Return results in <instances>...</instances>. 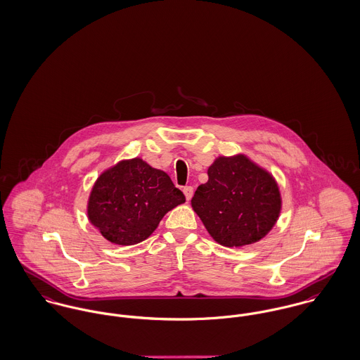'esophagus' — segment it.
<instances>
[{
  "instance_id": "esophagus-1",
  "label": "esophagus",
  "mask_w": 360,
  "mask_h": 360,
  "mask_svg": "<svg viewBox=\"0 0 360 360\" xmlns=\"http://www.w3.org/2000/svg\"><path fill=\"white\" fill-rule=\"evenodd\" d=\"M193 188L192 186H185L184 188V193L186 195V200H191L192 198V195H193Z\"/></svg>"
}]
</instances>
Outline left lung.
<instances>
[{
	"mask_svg": "<svg viewBox=\"0 0 360 360\" xmlns=\"http://www.w3.org/2000/svg\"><path fill=\"white\" fill-rule=\"evenodd\" d=\"M274 176L245 155L219 156L208 168L192 208L211 237L223 247H244L262 240L281 212Z\"/></svg>",
	"mask_w": 360,
	"mask_h": 360,
	"instance_id": "1",
	"label": "left lung"
}]
</instances>
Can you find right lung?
I'll list each match as a JSON object with an SVG mask.
<instances>
[{
	"instance_id": "right-lung-1",
	"label": "right lung",
	"mask_w": 360,
	"mask_h": 360,
	"mask_svg": "<svg viewBox=\"0 0 360 360\" xmlns=\"http://www.w3.org/2000/svg\"><path fill=\"white\" fill-rule=\"evenodd\" d=\"M185 202L165 171L142 159L122 160L96 181L87 202V217L100 233L117 245L146 240L163 217Z\"/></svg>"
}]
</instances>
